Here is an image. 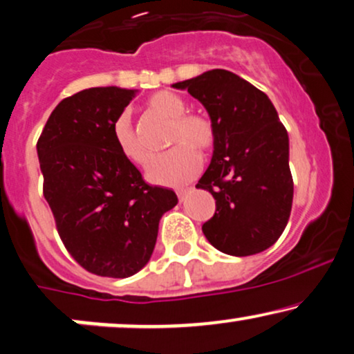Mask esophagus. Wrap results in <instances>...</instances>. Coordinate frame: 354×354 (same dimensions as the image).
Wrapping results in <instances>:
<instances>
[{
    "mask_svg": "<svg viewBox=\"0 0 354 354\" xmlns=\"http://www.w3.org/2000/svg\"><path fill=\"white\" fill-rule=\"evenodd\" d=\"M192 189H180V190H177V197H178V200H180V202H184V198H185V195L189 194Z\"/></svg>",
    "mask_w": 354,
    "mask_h": 354,
    "instance_id": "1",
    "label": "esophagus"
}]
</instances>
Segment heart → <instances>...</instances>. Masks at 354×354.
<instances>
[{
    "instance_id": "b5f03b06",
    "label": "heart",
    "mask_w": 354,
    "mask_h": 354,
    "mask_svg": "<svg viewBox=\"0 0 354 354\" xmlns=\"http://www.w3.org/2000/svg\"><path fill=\"white\" fill-rule=\"evenodd\" d=\"M144 110L170 121L167 144L176 146L152 157L146 170L147 178L152 184L169 187L190 182L202 169V157L197 151L210 152L215 146L216 129L213 121L202 113L187 111L185 100L170 90L152 93L144 103ZM113 141L120 154L131 164L142 165L149 157V151L141 142L126 113L113 123Z\"/></svg>"
}]
</instances>
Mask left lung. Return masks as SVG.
Masks as SVG:
<instances>
[{
    "mask_svg": "<svg viewBox=\"0 0 354 354\" xmlns=\"http://www.w3.org/2000/svg\"><path fill=\"white\" fill-rule=\"evenodd\" d=\"M174 86L197 98L216 129L210 167L195 185L216 205L203 234L225 254L268 250L286 228L294 197L289 136L276 108L250 82L221 68Z\"/></svg>",
    "mask_w": 354,
    "mask_h": 354,
    "instance_id": "left-lung-1",
    "label": "left lung"
}]
</instances>
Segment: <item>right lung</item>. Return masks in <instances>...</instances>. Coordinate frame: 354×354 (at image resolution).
Masks as SVG:
<instances>
[{
  "instance_id": "1",
  "label": "right lung",
  "mask_w": 354,
  "mask_h": 354,
  "mask_svg": "<svg viewBox=\"0 0 354 354\" xmlns=\"http://www.w3.org/2000/svg\"><path fill=\"white\" fill-rule=\"evenodd\" d=\"M136 90L86 88L55 106L37 141L44 198L65 250L91 274L124 279L146 266L159 220L177 205L151 185L113 141V123Z\"/></svg>"
}]
</instances>
